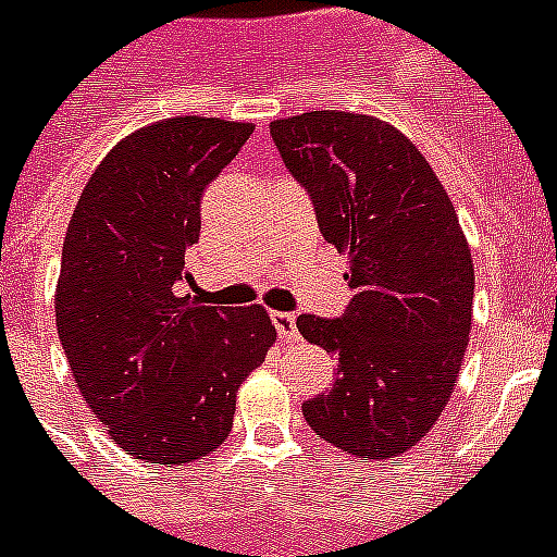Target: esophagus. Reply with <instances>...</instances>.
Returning a JSON list of instances; mask_svg holds the SVG:
<instances>
[{
	"mask_svg": "<svg viewBox=\"0 0 557 557\" xmlns=\"http://www.w3.org/2000/svg\"><path fill=\"white\" fill-rule=\"evenodd\" d=\"M272 322H274V327H277L280 338L297 336V317H294V313L277 311V313H272Z\"/></svg>",
	"mask_w": 557,
	"mask_h": 557,
	"instance_id": "34e87169",
	"label": "esophagus"
}]
</instances>
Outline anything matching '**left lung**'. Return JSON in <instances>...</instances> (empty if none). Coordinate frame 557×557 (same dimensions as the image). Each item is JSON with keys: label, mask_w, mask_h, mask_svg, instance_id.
<instances>
[{"label": "left lung", "mask_w": 557, "mask_h": 557, "mask_svg": "<svg viewBox=\"0 0 557 557\" xmlns=\"http://www.w3.org/2000/svg\"><path fill=\"white\" fill-rule=\"evenodd\" d=\"M269 128L322 238L350 260L347 311L297 319L338 370L302 414L342 451L398 457L446 409L466 359L473 260L457 210L423 153L384 120L308 111Z\"/></svg>", "instance_id": "left-lung-1"}]
</instances>
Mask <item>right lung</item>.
I'll return each mask as SVG.
<instances>
[{"instance_id":"1","label":"right lung","mask_w":557,"mask_h":557,"mask_svg":"<svg viewBox=\"0 0 557 557\" xmlns=\"http://www.w3.org/2000/svg\"><path fill=\"white\" fill-rule=\"evenodd\" d=\"M251 132L171 117L128 134L86 182L61 249L55 325L77 389L120 448L164 468L230 437L238 386L277 338L263 306L178 294L201 196Z\"/></svg>"}]
</instances>
